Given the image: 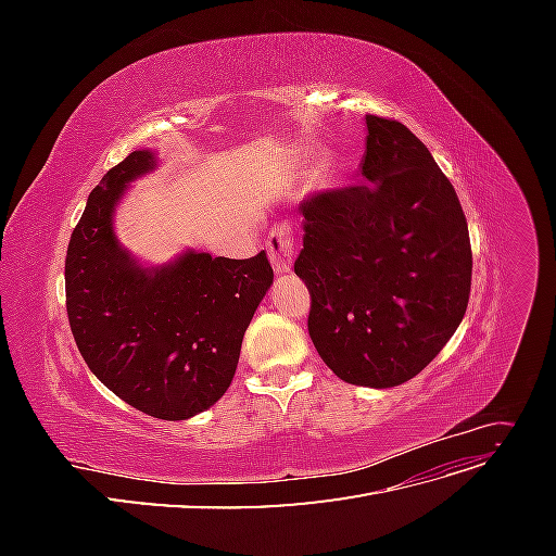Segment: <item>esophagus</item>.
<instances>
[{"label":"esophagus","mask_w":556,"mask_h":556,"mask_svg":"<svg viewBox=\"0 0 556 556\" xmlns=\"http://www.w3.org/2000/svg\"><path fill=\"white\" fill-rule=\"evenodd\" d=\"M266 252H268V260H271V264L276 268V274L282 276V274L292 271L294 239H292L290 225H276L271 231H268Z\"/></svg>","instance_id":"1"}]
</instances>
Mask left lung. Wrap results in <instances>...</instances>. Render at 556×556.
<instances>
[{"label": "left lung", "mask_w": 556, "mask_h": 556, "mask_svg": "<svg viewBox=\"0 0 556 556\" xmlns=\"http://www.w3.org/2000/svg\"><path fill=\"white\" fill-rule=\"evenodd\" d=\"M364 185L299 206L294 274L311 292L308 333L350 384L387 390L415 378L464 319L468 225L427 146L396 121L366 115Z\"/></svg>", "instance_id": "obj_1"}]
</instances>
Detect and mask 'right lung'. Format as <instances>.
Masks as SVG:
<instances>
[{
	"label": "right lung",
	"mask_w": 556,
	"mask_h": 556,
	"mask_svg": "<svg viewBox=\"0 0 556 556\" xmlns=\"http://www.w3.org/2000/svg\"><path fill=\"white\" fill-rule=\"evenodd\" d=\"M155 166V150H134L90 192L66 248V315L83 359L115 396L176 422L227 392L274 268L264 250L250 260L185 250L162 266L134 257L113 215L127 185Z\"/></svg>",
	"instance_id": "1"
}]
</instances>
